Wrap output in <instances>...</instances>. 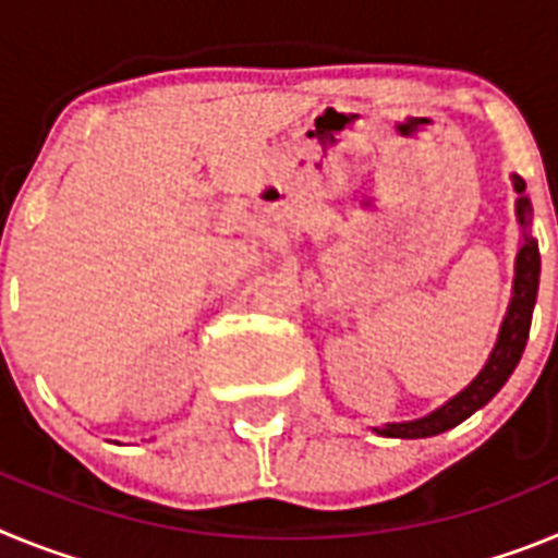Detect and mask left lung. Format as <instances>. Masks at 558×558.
<instances>
[{
	"label": "left lung",
	"mask_w": 558,
	"mask_h": 558,
	"mask_svg": "<svg viewBox=\"0 0 558 558\" xmlns=\"http://www.w3.org/2000/svg\"><path fill=\"white\" fill-rule=\"evenodd\" d=\"M511 186L517 192L514 215L520 223V251L514 259V282H511V302L506 315H502L500 332H497L495 349H492L486 366L477 372L470 386L458 391L456 397L447 399L445 405L436 408L427 416L411 418V422H388L383 427H372L377 436L386 438H430L438 433L450 430V427L461 425L463 418H470L472 413L481 411L502 386L506 379L514 374L517 363H520L525 343H529L531 332V315H534L536 290H539V245L531 236V220H534V209L525 195V181L520 175H511Z\"/></svg>",
	"instance_id": "1"
}]
</instances>
